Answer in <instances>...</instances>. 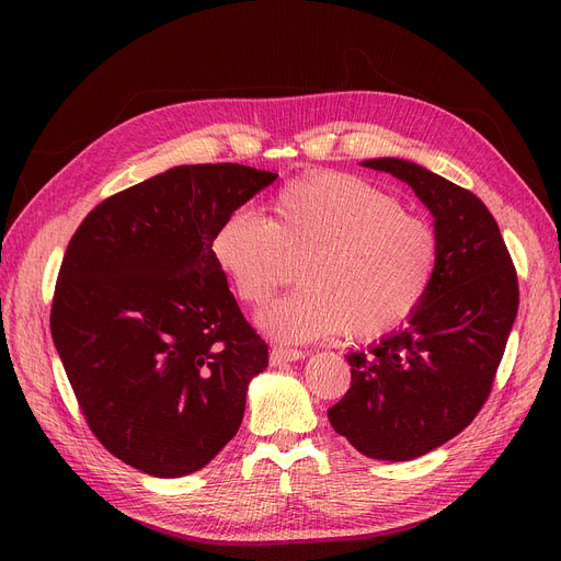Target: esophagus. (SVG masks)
Listing matches in <instances>:
<instances>
[{
	"instance_id": "esophagus-1",
	"label": "esophagus",
	"mask_w": 561,
	"mask_h": 561,
	"mask_svg": "<svg viewBox=\"0 0 561 561\" xmlns=\"http://www.w3.org/2000/svg\"><path fill=\"white\" fill-rule=\"evenodd\" d=\"M298 359H305V352L296 350V347H273V352H271L273 366H282V364L298 362Z\"/></svg>"
}]
</instances>
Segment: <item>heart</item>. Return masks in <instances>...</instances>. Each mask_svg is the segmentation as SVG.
<instances>
[{
    "instance_id": "b5f03b06",
    "label": "heart",
    "mask_w": 561,
    "mask_h": 561,
    "mask_svg": "<svg viewBox=\"0 0 561 561\" xmlns=\"http://www.w3.org/2000/svg\"><path fill=\"white\" fill-rule=\"evenodd\" d=\"M211 256L236 298L261 307L305 256V288L259 316L279 341L345 332L375 341L419 313L436 277L438 236L402 202L357 174L316 172L284 184L271 218L231 211L214 231Z\"/></svg>"
}]
</instances>
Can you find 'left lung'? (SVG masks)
<instances>
[{
	"label": "left lung",
	"instance_id": "left-lung-1",
	"mask_svg": "<svg viewBox=\"0 0 561 561\" xmlns=\"http://www.w3.org/2000/svg\"><path fill=\"white\" fill-rule=\"evenodd\" d=\"M409 184L434 216L436 277L409 325L345 355L347 393L332 427L370 459H416L473 423L484 407L518 311V277L484 202L423 165L370 159Z\"/></svg>",
	"mask_w": 561,
	"mask_h": 561
}]
</instances>
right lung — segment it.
<instances>
[{
  "label": "right lung",
  "instance_id": "right-lung-1",
  "mask_svg": "<svg viewBox=\"0 0 561 561\" xmlns=\"http://www.w3.org/2000/svg\"><path fill=\"white\" fill-rule=\"evenodd\" d=\"M277 180L176 165L100 202L68 243L49 328L100 444L154 478L209 463L239 432L268 345L211 256L218 225Z\"/></svg>",
  "mask_w": 561,
  "mask_h": 561
}]
</instances>
